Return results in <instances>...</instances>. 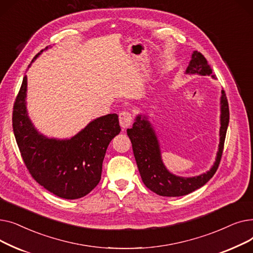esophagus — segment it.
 <instances>
[{"mask_svg": "<svg viewBox=\"0 0 253 253\" xmlns=\"http://www.w3.org/2000/svg\"><path fill=\"white\" fill-rule=\"evenodd\" d=\"M119 122L122 129H126L131 125L132 115L128 111H123L119 114Z\"/></svg>", "mask_w": 253, "mask_h": 253, "instance_id": "1", "label": "esophagus"}]
</instances>
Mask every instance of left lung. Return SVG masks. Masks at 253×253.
<instances>
[{"label":"left lung","instance_id":"left-lung-1","mask_svg":"<svg viewBox=\"0 0 253 253\" xmlns=\"http://www.w3.org/2000/svg\"><path fill=\"white\" fill-rule=\"evenodd\" d=\"M185 74H197L215 78L214 75H212V69L206 58L198 51L192 53V59ZM229 120V103L224 91L221 90L219 144L215 162L206 173L193 177H181L171 173L165 167L161 157L160 144H159L158 137L152 124L149 122L147 116L138 115L135 118V122L132 128L127 129V134L131 140L135 161L145 187L157 195L163 197L184 196L203 187L214 175L218 168Z\"/></svg>","mask_w":253,"mask_h":253}]
</instances>
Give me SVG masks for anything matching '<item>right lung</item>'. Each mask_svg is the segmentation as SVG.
Here are the masks:
<instances>
[{"label": "right lung", "instance_id": "add662e5", "mask_svg": "<svg viewBox=\"0 0 253 253\" xmlns=\"http://www.w3.org/2000/svg\"><path fill=\"white\" fill-rule=\"evenodd\" d=\"M26 90L28 78L24 76L13 106L12 125L26 168L38 183L60 198L74 200L86 196L98 184L106 149L121 131L118 115L93 120L69 139L48 138L29 118Z\"/></svg>", "mask_w": 253, "mask_h": 253}]
</instances>
